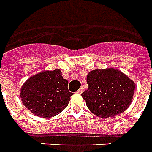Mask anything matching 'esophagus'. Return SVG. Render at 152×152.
I'll use <instances>...</instances> for the list:
<instances>
[{
    "label": "esophagus",
    "instance_id": "esophagus-1",
    "mask_svg": "<svg viewBox=\"0 0 152 152\" xmlns=\"http://www.w3.org/2000/svg\"><path fill=\"white\" fill-rule=\"evenodd\" d=\"M83 92V87H81V88H79L78 91H77V93H78V94H82Z\"/></svg>",
    "mask_w": 152,
    "mask_h": 152
}]
</instances>
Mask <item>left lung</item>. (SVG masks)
<instances>
[{"label": "left lung", "mask_w": 152, "mask_h": 152, "mask_svg": "<svg viewBox=\"0 0 152 152\" xmlns=\"http://www.w3.org/2000/svg\"><path fill=\"white\" fill-rule=\"evenodd\" d=\"M88 88L81 94L88 110L95 115L109 118L118 115L131 104L135 83L115 69H95L87 76Z\"/></svg>", "instance_id": "1"}]
</instances>
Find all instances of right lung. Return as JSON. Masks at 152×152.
<instances>
[{
	"label": "right lung",
	"mask_w": 152,
	"mask_h": 152,
	"mask_svg": "<svg viewBox=\"0 0 152 152\" xmlns=\"http://www.w3.org/2000/svg\"><path fill=\"white\" fill-rule=\"evenodd\" d=\"M68 85V80L63 78L59 69L42 72L22 85L21 101L37 116H55L68 106L74 94L69 91Z\"/></svg>",
	"instance_id": "right-lung-1"
}]
</instances>
